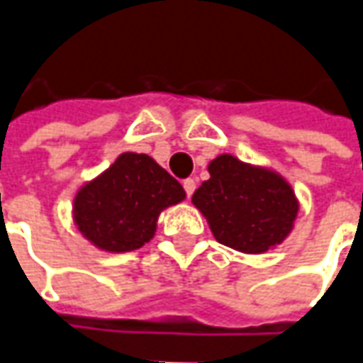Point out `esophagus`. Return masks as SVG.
Instances as JSON below:
<instances>
[{
	"instance_id": "obj_1",
	"label": "esophagus",
	"mask_w": 363,
	"mask_h": 363,
	"mask_svg": "<svg viewBox=\"0 0 363 363\" xmlns=\"http://www.w3.org/2000/svg\"><path fill=\"white\" fill-rule=\"evenodd\" d=\"M184 189H186V196L191 198V194H194V189H196V182L188 177V179H184Z\"/></svg>"
}]
</instances>
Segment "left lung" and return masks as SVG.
<instances>
[{
    "mask_svg": "<svg viewBox=\"0 0 363 363\" xmlns=\"http://www.w3.org/2000/svg\"><path fill=\"white\" fill-rule=\"evenodd\" d=\"M208 172L210 179L194 191L191 202L206 216L218 242L258 255L285 240L299 203L281 175L232 155L216 157Z\"/></svg>",
    "mask_w": 363,
    "mask_h": 363,
    "instance_id": "8db88e82",
    "label": "left lung"
}]
</instances>
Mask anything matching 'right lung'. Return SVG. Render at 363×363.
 <instances>
[{"instance_id": "add662e5", "label": "right lung", "mask_w": 363, "mask_h": 363, "mask_svg": "<svg viewBox=\"0 0 363 363\" xmlns=\"http://www.w3.org/2000/svg\"><path fill=\"white\" fill-rule=\"evenodd\" d=\"M186 191L149 155L123 153L74 198V222L94 246L108 252L141 248L155 234L157 218Z\"/></svg>"}]
</instances>
